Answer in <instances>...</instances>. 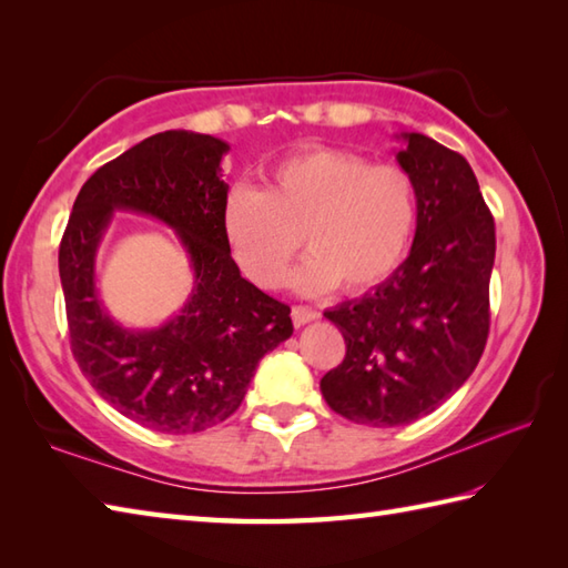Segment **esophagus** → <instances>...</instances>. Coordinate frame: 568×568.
I'll use <instances>...</instances> for the list:
<instances>
[{
  "mask_svg": "<svg viewBox=\"0 0 568 568\" xmlns=\"http://www.w3.org/2000/svg\"><path fill=\"white\" fill-rule=\"evenodd\" d=\"M291 317H293V322H295V327H303V324H307V322H312V320H317L320 312L312 310V307H305V305H295L293 312H291Z\"/></svg>",
  "mask_w": 568,
  "mask_h": 568,
  "instance_id": "esophagus-1",
  "label": "esophagus"
}]
</instances>
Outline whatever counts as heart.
<instances>
[{"label":"heart","instance_id":"heart-1","mask_svg":"<svg viewBox=\"0 0 568 568\" xmlns=\"http://www.w3.org/2000/svg\"><path fill=\"white\" fill-rule=\"evenodd\" d=\"M222 226L239 268L261 287L283 283L303 239L310 253L287 281L297 293L334 285L366 293L388 281L413 244L417 187L395 163L310 149L273 165L261 192H229Z\"/></svg>","mask_w":568,"mask_h":568}]
</instances>
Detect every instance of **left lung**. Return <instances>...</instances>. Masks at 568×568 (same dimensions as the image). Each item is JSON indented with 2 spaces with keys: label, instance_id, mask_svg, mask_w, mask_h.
Masks as SVG:
<instances>
[{
  "label": "left lung",
  "instance_id": "1",
  "mask_svg": "<svg viewBox=\"0 0 568 568\" xmlns=\"http://www.w3.org/2000/svg\"><path fill=\"white\" fill-rule=\"evenodd\" d=\"M395 153L417 187L409 256L376 291L327 310L346 356L322 378L324 400L356 425L400 427L462 388L484 354L496 224L462 153L400 134Z\"/></svg>",
  "mask_w": 568,
  "mask_h": 568
}]
</instances>
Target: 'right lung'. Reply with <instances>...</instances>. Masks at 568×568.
Returning <instances> with one entry per match:
<instances>
[{
	"label": "right lung",
	"mask_w": 568,
	"mask_h": 568,
	"mask_svg": "<svg viewBox=\"0 0 568 568\" xmlns=\"http://www.w3.org/2000/svg\"><path fill=\"white\" fill-rule=\"evenodd\" d=\"M229 143L171 129L104 163L82 185L58 251L70 346L114 409L163 434L220 425L244 400L258 361L291 339V307L241 277L222 212ZM116 209L161 219L189 251L193 291L161 328L129 331L103 310L93 258Z\"/></svg>",
	"instance_id": "obj_1"
}]
</instances>
